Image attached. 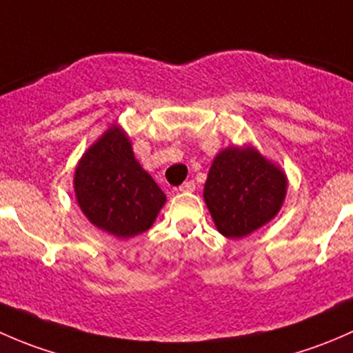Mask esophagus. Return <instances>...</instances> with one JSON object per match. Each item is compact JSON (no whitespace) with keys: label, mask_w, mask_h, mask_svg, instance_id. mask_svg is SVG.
Returning <instances> with one entry per match:
<instances>
[{"label":"esophagus","mask_w":353,"mask_h":353,"mask_svg":"<svg viewBox=\"0 0 353 353\" xmlns=\"http://www.w3.org/2000/svg\"><path fill=\"white\" fill-rule=\"evenodd\" d=\"M194 190H196V184H194V181H186V183H183L179 186V191H183V193H193Z\"/></svg>","instance_id":"34e87169"}]
</instances>
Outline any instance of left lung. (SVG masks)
I'll return each instance as SVG.
<instances>
[{
	"label": "left lung",
	"mask_w": 353,
	"mask_h": 353,
	"mask_svg": "<svg viewBox=\"0 0 353 353\" xmlns=\"http://www.w3.org/2000/svg\"><path fill=\"white\" fill-rule=\"evenodd\" d=\"M287 181L252 148H227L216 155L205 183L206 206L219 232L239 239L279 213Z\"/></svg>",
	"instance_id": "left-lung-1"
}]
</instances>
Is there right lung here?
I'll list each match as a JSON object with an SVG mask.
<instances>
[{"mask_svg":"<svg viewBox=\"0 0 353 353\" xmlns=\"http://www.w3.org/2000/svg\"><path fill=\"white\" fill-rule=\"evenodd\" d=\"M74 193L94 225L123 239L150 229L165 203V194L137 162L119 128H110L80 160Z\"/></svg>","mask_w":353,"mask_h":353,"instance_id":"add662e5","label":"right lung"}]
</instances>
